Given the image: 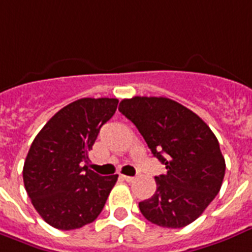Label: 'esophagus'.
Listing matches in <instances>:
<instances>
[{
	"instance_id": "esophagus-1",
	"label": "esophagus",
	"mask_w": 252,
	"mask_h": 252,
	"mask_svg": "<svg viewBox=\"0 0 252 252\" xmlns=\"http://www.w3.org/2000/svg\"><path fill=\"white\" fill-rule=\"evenodd\" d=\"M122 179H124L125 181H127V183H132V181L135 180V177H132V176H126V175H122Z\"/></svg>"
}]
</instances>
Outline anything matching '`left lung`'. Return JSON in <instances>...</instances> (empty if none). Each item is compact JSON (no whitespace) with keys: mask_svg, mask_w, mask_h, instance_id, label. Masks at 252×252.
Wrapping results in <instances>:
<instances>
[{"mask_svg":"<svg viewBox=\"0 0 252 252\" xmlns=\"http://www.w3.org/2000/svg\"><path fill=\"white\" fill-rule=\"evenodd\" d=\"M135 125L167 173L155 176L157 192L139 202L144 218L179 229L204 213L221 189L225 158L208 125L173 99L132 97L118 108Z\"/></svg>","mask_w":252,"mask_h":252,"instance_id":"left-lung-1","label":"left lung"}]
</instances>
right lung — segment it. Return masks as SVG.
<instances>
[{
  "instance_id": "1",
  "label": "right lung",
  "mask_w": 252,
  "mask_h": 252,
  "mask_svg": "<svg viewBox=\"0 0 252 252\" xmlns=\"http://www.w3.org/2000/svg\"><path fill=\"white\" fill-rule=\"evenodd\" d=\"M117 98H81L60 109L35 136L23 165V183L39 216L59 230L80 229L102 212L118 175L88 169L99 128L117 110Z\"/></svg>"
}]
</instances>
